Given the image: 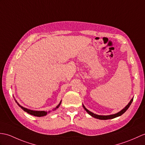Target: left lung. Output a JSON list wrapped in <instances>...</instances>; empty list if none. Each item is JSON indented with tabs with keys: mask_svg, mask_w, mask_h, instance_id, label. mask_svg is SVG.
I'll return each mask as SVG.
<instances>
[{
	"mask_svg": "<svg viewBox=\"0 0 145 145\" xmlns=\"http://www.w3.org/2000/svg\"><path fill=\"white\" fill-rule=\"evenodd\" d=\"M133 100V98H132V99H131L130 103L127 104V106L125 107V108L123 109L121 111H120L119 112L117 113V114H112V115H109V116H99V115H97V114H94V113H93L91 112H90V111L87 109L86 107L84 106L83 105V106L84 109H85V110L86 111V112H88L90 116H91L92 117H95V118L98 119H100V120H107V119H111L116 118V117H119V116H120L121 115H122V114L124 112H125L128 109H129V107L131 105V104H132Z\"/></svg>",
	"mask_w": 145,
	"mask_h": 145,
	"instance_id": "8db88e82",
	"label": "left lung"
}]
</instances>
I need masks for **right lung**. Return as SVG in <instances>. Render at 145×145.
I'll return each instance as SVG.
<instances>
[{
    "label": "right lung",
    "mask_w": 145,
    "mask_h": 145,
    "mask_svg": "<svg viewBox=\"0 0 145 145\" xmlns=\"http://www.w3.org/2000/svg\"><path fill=\"white\" fill-rule=\"evenodd\" d=\"M16 103H17V102H16ZM60 103H61V102H60V103H59V105L56 107L55 109L58 108V107H59V106L60 105ZM17 104H18V105L20 107H21V108H22L23 110H25V112H26L27 113H28V114H31V115H33V116H36V117H42V116H44L47 115V114H48V112H46V111H37V110H29V109L25 108V107H23L21 106L20 105V104H18V103H17Z\"/></svg>",
    "instance_id": "1"
}]
</instances>
